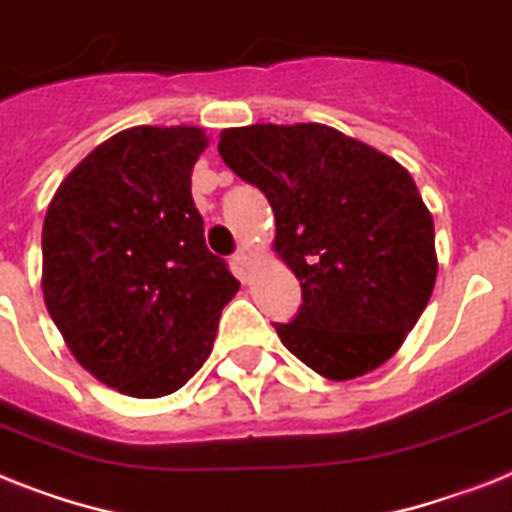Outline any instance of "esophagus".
<instances>
[{
  "mask_svg": "<svg viewBox=\"0 0 512 512\" xmlns=\"http://www.w3.org/2000/svg\"><path fill=\"white\" fill-rule=\"evenodd\" d=\"M234 260L239 265H249V263H252V260H255V252H252V249H249L247 244H244V247H239V252H236V255H234Z\"/></svg>",
  "mask_w": 512,
  "mask_h": 512,
  "instance_id": "obj_1",
  "label": "esophagus"
}]
</instances>
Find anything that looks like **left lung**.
I'll return each instance as SVG.
<instances>
[{
    "label": "left lung",
    "instance_id": "obj_1",
    "mask_svg": "<svg viewBox=\"0 0 512 512\" xmlns=\"http://www.w3.org/2000/svg\"><path fill=\"white\" fill-rule=\"evenodd\" d=\"M218 152L276 215L302 305L273 323L307 368L347 381L400 350L436 281L434 220L400 162L321 123L244 126Z\"/></svg>",
    "mask_w": 512,
    "mask_h": 512
}]
</instances>
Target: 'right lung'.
<instances>
[{
	"label": "right lung",
	"mask_w": 512,
	"mask_h": 512,
	"mask_svg": "<svg viewBox=\"0 0 512 512\" xmlns=\"http://www.w3.org/2000/svg\"><path fill=\"white\" fill-rule=\"evenodd\" d=\"M205 147L194 126L120 131L62 181L44 218L41 289L54 326L91 376L128 397L181 389L239 292L191 199Z\"/></svg>",
	"instance_id": "obj_1"
}]
</instances>
